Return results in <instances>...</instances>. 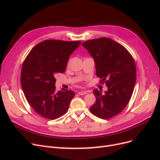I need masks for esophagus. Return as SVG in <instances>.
<instances>
[{"label": "esophagus", "mask_w": 160, "mask_h": 160, "mask_svg": "<svg viewBox=\"0 0 160 160\" xmlns=\"http://www.w3.org/2000/svg\"><path fill=\"white\" fill-rule=\"evenodd\" d=\"M78 93L80 95H85L87 94V92L85 91H79Z\"/></svg>", "instance_id": "esophagus-1"}]
</instances>
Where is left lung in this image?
I'll use <instances>...</instances> for the list:
<instances>
[{
  "instance_id": "left-lung-1",
  "label": "left lung",
  "mask_w": 160,
  "mask_h": 160,
  "mask_svg": "<svg viewBox=\"0 0 160 160\" xmlns=\"http://www.w3.org/2000/svg\"><path fill=\"white\" fill-rule=\"evenodd\" d=\"M93 58L96 75L105 82V94L93 90L95 103L90 108L97 117L108 119L123 110L132 98L136 81L133 58L125 48L109 38H95L82 43Z\"/></svg>"
}]
</instances>
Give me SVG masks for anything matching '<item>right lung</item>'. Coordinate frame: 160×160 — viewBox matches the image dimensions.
Here are the masks:
<instances>
[{
	"mask_svg": "<svg viewBox=\"0 0 160 160\" xmlns=\"http://www.w3.org/2000/svg\"><path fill=\"white\" fill-rule=\"evenodd\" d=\"M81 41L46 40L34 47L24 61L21 83L24 95L35 112L55 119L68 110L75 92L55 91V76L64 72L69 56Z\"/></svg>",
	"mask_w": 160,
	"mask_h": 160,
	"instance_id": "right-lung-1",
	"label": "right lung"
}]
</instances>
